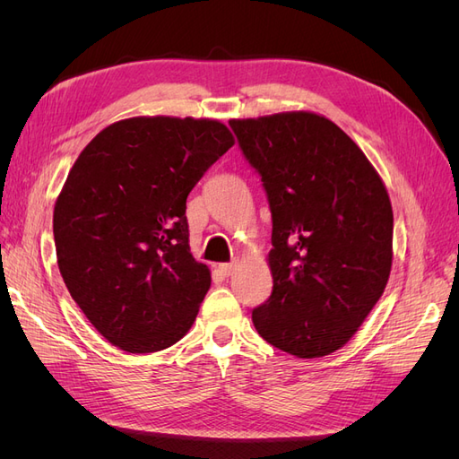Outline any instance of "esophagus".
<instances>
[{
	"instance_id": "obj_1",
	"label": "esophagus",
	"mask_w": 459,
	"mask_h": 459,
	"mask_svg": "<svg viewBox=\"0 0 459 459\" xmlns=\"http://www.w3.org/2000/svg\"><path fill=\"white\" fill-rule=\"evenodd\" d=\"M233 268H235V262H226V264H220L218 272H220L221 275H224V277H228V275H231Z\"/></svg>"
}]
</instances>
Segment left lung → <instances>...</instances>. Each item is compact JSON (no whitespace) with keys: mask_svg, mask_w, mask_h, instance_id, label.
Segmentation results:
<instances>
[{"mask_svg":"<svg viewBox=\"0 0 459 459\" xmlns=\"http://www.w3.org/2000/svg\"><path fill=\"white\" fill-rule=\"evenodd\" d=\"M272 212L273 287L258 335L297 358L339 351L381 299L393 266V206L369 160L314 113L230 120Z\"/></svg>","mask_w":459,"mask_h":459,"instance_id":"left-lung-1","label":"left lung"}]
</instances>
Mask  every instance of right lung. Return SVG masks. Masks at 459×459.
<instances>
[{
    "label": "right lung",
    "mask_w": 459,
    "mask_h": 459,
    "mask_svg": "<svg viewBox=\"0 0 459 459\" xmlns=\"http://www.w3.org/2000/svg\"><path fill=\"white\" fill-rule=\"evenodd\" d=\"M231 145L216 120L137 117L80 152L55 203V251L68 293L110 344L157 352L195 322L211 272L189 253L186 201Z\"/></svg>",
    "instance_id": "add662e5"
}]
</instances>
